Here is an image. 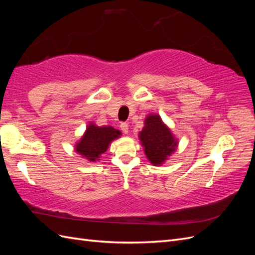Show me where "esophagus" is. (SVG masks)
I'll return each mask as SVG.
<instances>
[{"instance_id":"34e87169","label":"esophagus","mask_w":255,"mask_h":255,"mask_svg":"<svg viewBox=\"0 0 255 255\" xmlns=\"http://www.w3.org/2000/svg\"><path fill=\"white\" fill-rule=\"evenodd\" d=\"M120 128H121V130L125 134H128V126L127 125V123H121L120 125Z\"/></svg>"}]
</instances>
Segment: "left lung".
Instances as JSON below:
<instances>
[{"label":"left lung","instance_id":"1","mask_svg":"<svg viewBox=\"0 0 255 255\" xmlns=\"http://www.w3.org/2000/svg\"><path fill=\"white\" fill-rule=\"evenodd\" d=\"M144 127L138 134L145 157L153 166L165 164L179 146V138L156 113L146 116Z\"/></svg>","mask_w":255,"mask_h":255}]
</instances>
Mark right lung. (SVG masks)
<instances>
[{
	"label": "right lung",
	"instance_id": "1",
	"mask_svg": "<svg viewBox=\"0 0 255 255\" xmlns=\"http://www.w3.org/2000/svg\"><path fill=\"white\" fill-rule=\"evenodd\" d=\"M121 136L119 129L111 126L98 127L90 121L84 134L74 144V151L90 163H97L110 144Z\"/></svg>",
	"mask_w": 255,
	"mask_h": 255
}]
</instances>
